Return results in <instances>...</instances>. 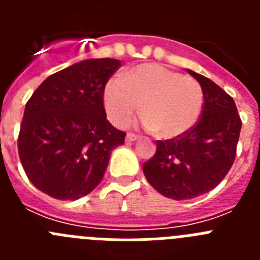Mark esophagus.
<instances>
[{
	"label": "esophagus",
	"mask_w": 260,
	"mask_h": 260,
	"mask_svg": "<svg viewBox=\"0 0 260 260\" xmlns=\"http://www.w3.org/2000/svg\"><path fill=\"white\" fill-rule=\"evenodd\" d=\"M137 139H138V135L133 134V133H128V134L126 135V142H128V143H130V142H135Z\"/></svg>",
	"instance_id": "obj_1"
}]
</instances>
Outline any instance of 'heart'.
Here are the masks:
<instances>
[{
    "instance_id": "heart-1",
    "label": "heart",
    "mask_w": 260,
    "mask_h": 260,
    "mask_svg": "<svg viewBox=\"0 0 260 260\" xmlns=\"http://www.w3.org/2000/svg\"><path fill=\"white\" fill-rule=\"evenodd\" d=\"M103 99L113 125L122 127L130 123L141 108L143 127L157 132L164 139L186 134L203 108V89L198 80L157 63L139 65L122 78L110 79Z\"/></svg>"
}]
</instances>
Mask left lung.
I'll return each instance as SVG.
<instances>
[{"label":"left lung","instance_id":"obj_1","mask_svg":"<svg viewBox=\"0 0 260 260\" xmlns=\"http://www.w3.org/2000/svg\"><path fill=\"white\" fill-rule=\"evenodd\" d=\"M203 89L201 117L186 134L156 142V152L143 164L153 189L174 201L197 198L219 185L237 152L242 121L233 98L215 82L187 70Z\"/></svg>","mask_w":260,"mask_h":260}]
</instances>
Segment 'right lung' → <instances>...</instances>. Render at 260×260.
Wrapping results in <instances>:
<instances>
[{
	"label": "right lung",
	"instance_id": "1",
	"mask_svg": "<svg viewBox=\"0 0 260 260\" xmlns=\"http://www.w3.org/2000/svg\"><path fill=\"white\" fill-rule=\"evenodd\" d=\"M118 59L78 62L47 79L26 104L18 152L28 180L59 201H77L100 183L126 133L107 119L105 84Z\"/></svg>",
	"mask_w": 260,
	"mask_h": 260
}]
</instances>
